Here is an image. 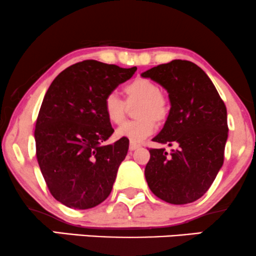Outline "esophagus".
I'll return each mask as SVG.
<instances>
[{"label": "esophagus", "instance_id": "esophagus-1", "mask_svg": "<svg viewBox=\"0 0 256 256\" xmlns=\"http://www.w3.org/2000/svg\"><path fill=\"white\" fill-rule=\"evenodd\" d=\"M140 146V145L137 144V143H134V142H131L130 143V150L134 151V150H137V148Z\"/></svg>", "mask_w": 256, "mask_h": 256}]
</instances>
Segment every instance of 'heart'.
<instances>
[{
  "mask_svg": "<svg viewBox=\"0 0 256 256\" xmlns=\"http://www.w3.org/2000/svg\"><path fill=\"white\" fill-rule=\"evenodd\" d=\"M128 105L139 102L136 111L138 120L128 122L118 128L116 134L119 138H128V140L138 143L154 134L156 125L160 124L169 116V100L160 92V86L146 78H136L122 88ZM102 110L112 124L119 125L124 122L126 104L116 93H108L104 98Z\"/></svg>",
  "mask_w": 256,
  "mask_h": 256,
  "instance_id": "obj_1",
  "label": "heart"
}]
</instances>
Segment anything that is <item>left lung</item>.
I'll return each instance as SVG.
<instances>
[{
    "instance_id": "1",
    "label": "left lung",
    "mask_w": 256,
    "mask_h": 256,
    "mask_svg": "<svg viewBox=\"0 0 256 256\" xmlns=\"http://www.w3.org/2000/svg\"><path fill=\"white\" fill-rule=\"evenodd\" d=\"M169 93L171 108L152 140L176 148H150L145 178L150 190L171 204L195 202L208 192L224 160L227 108L214 84L197 64L172 60L142 73Z\"/></svg>"
}]
</instances>
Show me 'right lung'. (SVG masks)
<instances>
[{
	"mask_svg": "<svg viewBox=\"0 0 256 256\" xmlns=\"http://www.w3.org/2000/svg\"><path fill=\"white\" fill-rule=\"evenodd\" d=\"M136 70L85 60L62 70L44 94L34 132L38 163L52 195L68 208H93L111 194L128 139L102 145L114 132L102 102Z\"/></svg>",
	"mask_w": 256,
	"mask_h": 256,
	"instance_id": "1",
	"label": "right lung"
}]
</instances>
